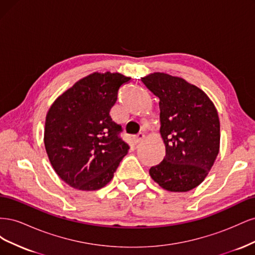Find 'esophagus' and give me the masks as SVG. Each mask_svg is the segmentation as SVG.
Masks as SVG:
<instances>
[{
  "label": "esophagus",
  "mask_w": 255,
  "mask_h": 255,
  "mask_svg": "<svg viewBox=\"0 0 255 255\" xmlns=\"http://www.w3.org/2000/svg\"><path fill=\"white\" fill-rule=\"evenodd\" d=\"M143 138H144L143 133H138L136 136L133 137V141H134L135 144H137V143H139L140 141H142Z\"/></svg>",
  "instance_id": "1"
}]
</instances>
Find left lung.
Wrapping results in <instances>:
<instances>
[{
	"mask_svg": "<svg viewBox=\"0 0 255 255\" xmlns=\"http://www.w3.org/2000/svg\"><path fill=\"white\" fill-rule=\"evenodd\" d=\"M159 99L163 161L149 173L161 188L185 192L201 184L219 153L218 113L205 92L182 78L154 72L141 78Z\"/></svg>",
	"mask_w": 255,
	"mask_h": 255,
	"instance_id": "1",
	"label": "left lung"
}]
</instances>
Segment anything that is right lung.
<instances>
[{"mask_svg":"<svg viewBox=\"0 0 255 255\" xmlns=\"http://www.w3.org/2000/svg\"><path fill=\"white\" fill-rule=\"evenodd\" d=\"M120 73L89 74L59 96L47 114L44 146L61 180L80 190H97L113 179L129 146L119 134L111 109L121 85Z\"/></svg>","mask_w":255,"mask_h":255,"instance_id":"1","label":"right lung"}]
</instances>
